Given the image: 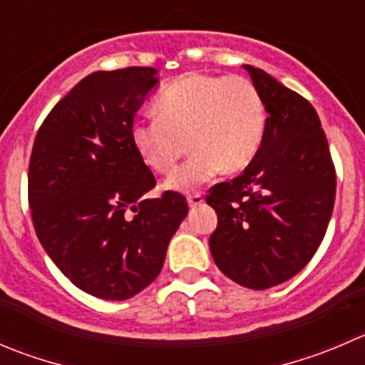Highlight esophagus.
I'll list each match as a JSON object with an SVG mask.
<instances>
[{
	"label": "esophagus",
	"mask_w": 365,
	"mask_h": 365,
	"mask_svg": "<svg viewBox=\"0 0 365 365\" xmlns=\"http://www.w3.org/2000/svg\"><path fill=\"white\" fill-rule=\"evenodd\" d=\"M203 196H201V194H190L189 197H187V203H189V207L190 208H196V207H200L201 203H203Z\"/></svg>",
	"instance_id": "esophagus-1"
}]
</instances>
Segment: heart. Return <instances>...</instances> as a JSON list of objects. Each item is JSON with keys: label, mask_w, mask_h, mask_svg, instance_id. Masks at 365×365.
I'll return each mask as SVG.
<instances>
[{"label": "heart", "mask_w": 365, "mask_h": 365, "mask_svg": "<svg viewBox=\"0 0 365 365\" xmlns=\"http://www.w3.org/2000/svg\"><path fill=\"white\" fill-rule=\"evenodd\" d=\"M157 118L132 126L137 153L153 171L168 175L187 151L189 160L165 182L187 192L217 173L239 171L253 160L265 128V107L246 76L189 73L160 91Z\"/></svg>", "instance_id": "b5f03b06"}]
</instances>
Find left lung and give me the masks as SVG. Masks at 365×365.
Instances as JSON below:
<instances>
[{
	"instance_id": "1",
	"label": "left lung",
	"mask_w": 365,
	"mask_h": 365,
	"mask_svg": "<svg viewBox=\"0 0 365 365\" xmlns=\"http://www.w3.org/2000/svg\"><path fill=\"white\" fill-rule=\"evenodd\" d=\"M267 119L253 160L210 189L217 214L210 251L222 274L264 291L296 277L319 247L335 203V168L312 105L253 66H244Z\"/></svg>"
}]
</instances>
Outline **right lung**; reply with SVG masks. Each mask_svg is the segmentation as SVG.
I'll list each match as a JSON object with an SVG mask.
<instances>
[{"label":"right lung","mask_w":365,"mask_h":365,"mask_svg":"<svg viewBox=\"0 0 365 365\" xmlns=\"http://www.w3.org/2000/svg\"><path fill=\"white\" fill-rule=\"evenodd\" d=\"M157 74L126 67L85 76L53 107L31 150L35 233L56 267L101 299L121 302L146 289L189 212L173 190L146 197L157 182L132 143L133 119Z\"/></svg>","instance_id":"obj_1"}]
</instances>
